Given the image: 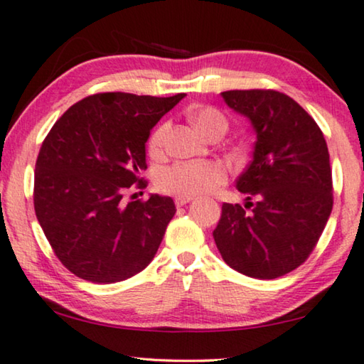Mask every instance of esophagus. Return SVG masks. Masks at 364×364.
<instances>
[{
    "label": "esophagus",
    "mask_w": 364,
    "mask_h": 364,
    "mask_svg": "<svg viewBox=\"0 0 364 364\" xmlns=\"http://www.w3.org/2000/svg\"><path fill=\"white\" fill-rule=\"evenodd\" d=\"M193 197H182V195H177L176 197V205L177 207H183V205H187L188 202H192Z\"/></svg>",
    "instance_id": "34e87169"
}]
</instances>
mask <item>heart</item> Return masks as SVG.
<instances>
[{
  "label": "heart",
  "instance_id": "1",
  "mask_svg": "<svg viewBox=\"0 0 364 364\" xmlns=\"http://www.w3.org/2000/svg\"><path fill=\"white\" fill-rule=\"evenodd\" d=\"M188 118L205 138L215 129H226V119L215 108H193ZM169 124L162 123L157 126L149 139V151L159 154L164 147V139ZM226 181L225 167L215 161H192L177 162L161 171L157 183L164 192L182 195V197H195L212 192Z\"/></svg>",
  "mask_w": 364,
  "mask_h": 364
}]
</instances>
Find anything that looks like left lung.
<instances>
[{"instance_id":"obj_1","label":"left lung","mask_w":364,"mask_h":364,"mask_svg":"<svg viewBox=\"0 0 364 364\" xmlns=\"http://www.w3.org/2000/svg\"><path fill=\"white\" fill-rule=\"evenodd\" d=\"M225 103L250 119L252 161L236 181L245 207L223 203L213 238L226 264L276 279L307 259L333 207L330 154L314 118L274 90H230ZM257 202L252 204L250 198Z\"/></svg>"}]
</instances>
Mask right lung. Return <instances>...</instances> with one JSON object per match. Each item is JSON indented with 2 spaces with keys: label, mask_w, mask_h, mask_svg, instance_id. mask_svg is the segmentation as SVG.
Returning <instances> with one entry per match:
<instances>
[{
  "label": "right lung",
  "mask_w": 364,
  "mask_h": 364,
  "mask_svg": "<svg viewBox=\"0 0 364 364\" xmlns=\"http://www.w3.org/2000/svg\"><path fill=\"white\" fill-rule=\"evenodd\" d=\"M186 93L159 98L123 92L83 98L55 121L36 162L34 210L46 238L68 271L113 284L152 261L176 205L151 195L124 203L144 187L151 129Z\"/></svg>",
  "instance_id": "add662e5"
}]
</instances>
